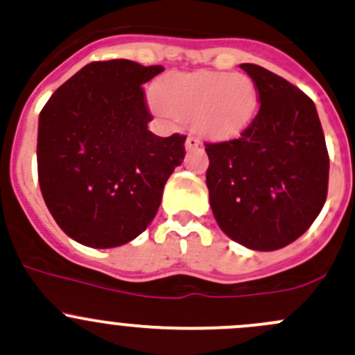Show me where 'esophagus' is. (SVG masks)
<instances>
[{"label": "esophagus", "instance_id": "obj_1", "mask_svg": "<svg viewBox=\"0 0 355 355\" xmlns=\"http://www.w3.org/2000/svg\"><path fill=\"white\" fill-rule=\"evenodd\" d=\"M199 139L194 137V135H189L187 139H185V149L187 151H192V149H198L199 148Z\"/></svg>", "mask_w": 355, "mask_h": 355}]
</instances>
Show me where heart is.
Returning a JSON list of instances; mask_svg holds the SVG:
<instances>
[{"label": "heart", "instance_id": "b5f03b06", "mask_svg": "<svg viewBox=\"0 0 355 355\" xmlns=\"http://www.w3.org/2000/svg\"><path fill=\"white\" fill-rule=\"evenodd\" d=\"M153 106L163 116L192 120V127L204 137L227 141L252 121L257 89L244 73H171L156 84Z\"/></svg>", "mask_w": 355, "mask_h": 355}]
</instances>
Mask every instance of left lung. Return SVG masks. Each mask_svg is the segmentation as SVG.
<instances>
[{"mask_svg": "<svg viewBox=\"0 0 355 355\" xmlns=\"http://www.w3.org/2000/svg\"><path fill=\"white\" fill-rule=\"evenodd\" d=\"M259 111L239 139L206 144V185L221 230L252 250L292 244L313 225L328 192V157L313 99L266 68L242 63Z\"/></svg>", "mask_w": 355, "mask_h": 355, "instance_id": "1", "label": "left lung"}]
</instances>
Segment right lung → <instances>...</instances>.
<instances>
[{
	"mask_svg": "<svg viewBox=\"0 0 355 355\" xmlns=\"http://www.w3.org/2000/svg\"><path fill=\"white\" fill-rule=\"evenodd\" d=\"M164 68L92 62L60 85L39 114V187L58 227L94 249L141 235L163 198L185 137H157L142 84Z\"/></svg>",
	"mask_w": 355,
	"mask_h": 355,
	"instance_id": "obj_1",
	"label": "right lung"
}]
</instances>
